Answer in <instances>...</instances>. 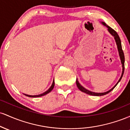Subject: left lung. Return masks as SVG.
<instances>
[{"mask_svg": "<svg viewBox=\"0 0 130 130\" xmlns=\"http://www.w3.org/2000/svg\"><path fill=\"white\" fill-rule=\"evenodd\" d=\"M101 24H102L103 26H106L107 28H108L109 32L110 34H111V35L114 37V39H115V40H116V44H117V46L118 51H119V56H120V60H121V63L122 64V73L121 77H120V78L119 79V81L117 82V84L115 85V86L112 88L111 90L107 91V92H103V93H95V92H91V91H90V90H87V89H85L84 87H83V86H82L81 85L79 84V83L78 80H77V79H76V85H77V88H78V89H79L80 91H82L83 92H84V93H87V94H88V95H93V96H103V95H106V94L109 93L113 89L116 87V86H117L118 83L120 82V80H121L122 77V76H123V73H124V70H125V56H124V54H123V50H122V48L121 41H120V38H119V36L118 35L117 33L116 32L114 29H112L111 27H110L109 26H108V25L105 23V22H101Z\"/></svg>", "mask_w": 130, "mask_h": 130, "instance_id": "8db88e82", "label": "left lung"}]
</instances>
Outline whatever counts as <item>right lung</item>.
Returning <instances> with one entry per match:
<instances>
[{"instance_id":"1","label":"right lung","mask_w":130,"mask_h":130,"mask_svg":"<svg viewBox=\"0 0 130 130\" xmlns=\"http://www.w3.org/2000/svg\"><path fill=\"white\" fill-rule=\"evenodd\" d=\"M54 80H53V84L51 85V87L50 89H48L47 91H46L45 92H44V93L40 94V95H27V94H24L25 95H26L27 96H29V97H32V98H36V97H40V96H44V95H46V94H47L48 93H50V92L53 89H54Z\"/></svg>"}]
</instances>
